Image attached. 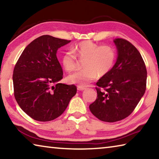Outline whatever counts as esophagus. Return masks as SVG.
<instances>
[{
    "instance_id": "esophagus-1",
    "label": "esophagus",
    "mask_w": 159,
    "mask_h": 159,
    "mask_svg": "<svg viewBox=\"0 0 159 159\" xmlns=\"http://www.w3.org/2000/svg\"><path fill=\"white\" fill-rule=\"evenodd\" d=\"M77 89L79 91H83L85 89V87H84V86H81V85H78Z\"/></svg>"
}]
</instances>
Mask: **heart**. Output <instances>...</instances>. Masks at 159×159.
<instances>
[{"mask_svg": "<svg viewBox=\"0 0 159 159\" xmlns=\"http://www.w3.org/2000/svg\"><path fill=\"white\" fill-rule=\"evenodd\" d=\"M84 61L85 70L69 75L68 81L81 86L92 82L98 75L101 77L111 71L114 65L116 53L110 45H99L91 41H83L72 47L61 57V64L67 72L74 71L77 67L76 57Z\"/></svg>", "mask_w": 159, "mask_h": 159, "instance_id": "1", "label": "heart"}]
</instances>
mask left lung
Returning a JSON list of instances; mask_svg holds the SVG:
<instances>
[{"mask_svg": "<svg viewBox=\"0 0 159 159\" xmlns=\"http://www.w3.org/2000/svg\"><path fill=\"white\" fill-rule=\"evenodd\" d=\"M117 59L108 74L97 82L98 97L89 108L98 119L116 122L128 117L146 90L147 69L138 49L123 39H115Z\"/></svg>", "mask_w": 159, "mask_h": 159, "instance_id": "obj_1", "label": "left lung"}]
</instances>
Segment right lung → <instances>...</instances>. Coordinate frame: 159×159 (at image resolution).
I'll list each match as a JSON object with an SVG mask.
<instances>
[{
	"label": "right lung",
	"mask_w": 159,
	"mask_h": 159,
	"mask_svg": "<svg viewBox=\"0 0 159 159\" xmlns=\"http://www.w3.org/2000/svg\"><path fill=\"white\" fill-rule=\"evenodd\" d=\"M71 41L43 35L29 43L13 71L14 95L20 108L39 121H50L63 114L76 94L74 85H66L57 58L58 48Z\"/></svg>",
	"instance_id": "right-lung-1"
}]
</instances>
